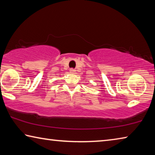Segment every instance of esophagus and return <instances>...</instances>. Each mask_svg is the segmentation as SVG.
Listing matches in <instances>:
<instances>
[{"instance_id":"1","label":"esophagus","mask_w":155,"mask_h":155,"mask_svg":"<svg viewBox=\"0 0 155 155\" xmlns=\"http://www.w3.org/2000/svg\"><path fill=\"white\" fill-rule=\"evenodd\" d=\"M70 72L71 73V74H75L76 70L74 69H73V68H71V69L70 70Z\"/></svg>"}]
</instances>
